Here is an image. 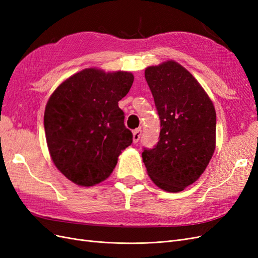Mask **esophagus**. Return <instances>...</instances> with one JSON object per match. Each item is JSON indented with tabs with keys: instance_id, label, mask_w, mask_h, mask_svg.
<instances>
[{
	"instance_id": "34e87169",
	"label": "esophagus",
	"mask_w": 258,
	"mask_h": 258,
	"mask_svg": "<svg viewBox=\"0 0 258 258\" xmlns=\"http://www.w3.org/2000/svg\"><path fill=\"white\" fill-rule=\"evenodd\" d=\"M141 136H142V130H141V128L136 129V130L134 131V142L137 143V142L139 141V140H140V138H141Z\"/></svg>"
}]
</instances>
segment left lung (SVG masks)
<instances>
[{"instance_id": "8db88e82", "label": "left lung", "mask_w": 258, "mask_h": 258, "mask_svg": "<svg viewBox=\"0 0 258 258\" xmlns=\"http://www.w3.org/2000/svg\"><path fill=\"white\" fill-rule=\"evenodd\" d=\"M160 119L159 141L143 148L147 173L161 189L177 192L204 173L215 150L216 113L196 79L175 61L145 70Z\"/></svg>"}]
</instances>
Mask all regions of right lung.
<instances>
[{"mask_svg":"<svg viewBox=\"0 0 258 258\" xmlns=\"http://www.w3.org/2000/svg\"><path fill=\"white\" fill-rule=\"evenodd\" d=\"M134 80L129 72L86 69L50 96L44 114L46 141L54 166L70 181L81 186L104 181L131 145L134 136L118 101Z\"/></svg>","mask_w":258,"mask_h":258,"instance_id":"right-lung-1","label":"right lung"}]
</instances>
